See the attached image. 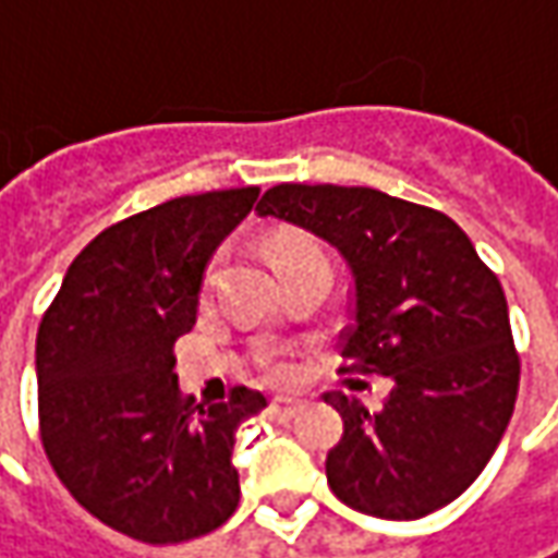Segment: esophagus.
<instances>
[{
  "label": "esophagus",
  "mask_w": 558,
  "mask_h": 558,
  "mask_svg": "<svg viewBox=\"0 0 558 558\" xmlns=\"http://www.w3.org/2000/svg\"><path fill=\"white\" fill-rule=\"evenodd\" d=\"M300 409H303V402L300 400H275L271 402V415H275L278 422H293V418L300 415Z\"/></svg>",
  "instance_id": "34e87169"
}]
</instances>
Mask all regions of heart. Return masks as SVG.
Wrapping results in <instances>:
<instances>
[{"label":"heart","instance_id":"b5f03b06","mask_svg":"<svg viewBox=\"0 0 558 558\" xmlns=\"http://www.w3.org/2000/svg\"><path fill=\"white\" fill-rule=\"evenodd\" d=\"M305 255H322V250L315 246V240H308L305 233H278V236L271 240V262H275L278 268L296 262V258H305ZM218 268H221V255L208 258L203 280H199V293H203V296L211 293V287H215V280H218ZM258 368H262V375L268 377V380H275V384H287V380H293V375H296L293 359L280 350L258 352Z\"/></svg>","mask_w":558,"mask_h":558}]
</instances>
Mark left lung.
I'll use <instances>...</instances> for the list:
<instances>
[{
  "label": "left lung",
  "mask_w": 558,
  "mask_h": 558,
  "mask_svg": "<svg viewBox=\"0 0 558 558\" xmlns=\"http://www.w3.org/2000/svg\"><path fill=\"white\" fill-rule=\"evenodd\" d=\"M255 211L340 250L355 278L340 375L393 377L380 409L327 397L343 418L327 452L333 497L393 521L462 497L506 434L521 377L502 283L472 240L444 211L372 186L278 183Z\"/></svg>",
  "instance_id": "1"
}]
</instances>
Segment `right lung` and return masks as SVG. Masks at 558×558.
I'll use <instances>...</instances> for the list:
<instances>
[{
  "instance_id": "add662e5",
  "label": "right lung",
  "mask_w": 558,
  "mask_h": 558,
  "mask_svg": "<svg viewBox=\"0 0 558 558\" xmlns=\"http://www.w3.org/2000/svg\"><path fill=\"white\" fill-rule=\"evenodd\" d=\"M258 186L178 196L86 243L37 330L39 440L93 519L153 546L183 544L236 512V427L265 397H183L174 340L196 325L208 255Z\"/></svg>"
}]
</instances>
